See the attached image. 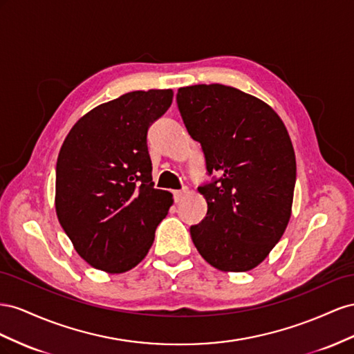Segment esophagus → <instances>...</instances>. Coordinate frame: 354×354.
Here are the masks:
<instances>
[{
  "label": "esophagus",
  "instance_id": "esophagus-1",
  "mask_svg": "<svg viewBox=\"0 0 354 354\" xmlns=\"http://www.w3.org/2000/svg\"><path fill=\"white\" fill-rule=\"evenodd\" d=\"M187 193H188V189H187V188H184V189H179V191H175V193H174V197H175V201H176V203H178V201L183 200V198L187 196Z\"/></svg>",
  "mask_w": 354,
  "mask_h": 354
}]
</instances>
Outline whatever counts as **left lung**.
I'll list each match as a JSON object with an SVG mask.
<instances>
[{
  "label": "left lung",
  "instance_id": "obj_1",
  "mask_svg": "<svg viewBox=\"0 0 354 354\" xmlns=\"http://www.w3.org/2000/svg\"><path fill=\"white\" fill-rule=\"evenodd\" d=\"M176 102L209 175H219L198 187L207 214L189 228L194 246L221 271L255 268L290 219L297 161L283 121L261 99L224 84L180 87Z\"/></svg>",
  "mask_w": 354,
  "mask_h": 354
}]
</instances>
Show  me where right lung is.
Returning <instances> with one entry per match:
<instances>
[{"label": "right lung", "instance_id": "right-lung-1", "mask_svg": "<svg viewBox=\"0 0 354 354\" xmlns=\"http://www.w3.org/2000/svg\"><path fill=\"white\" fill-rule=\"evenodd\" d=\"M174 92L136 90L88 111L69 130L56 163V214L87 264L118 274L136 267L174 198L156 189L149 126Z\"/></svg>", "mask_w": 354, "mask_h": 354}]
</instances>
